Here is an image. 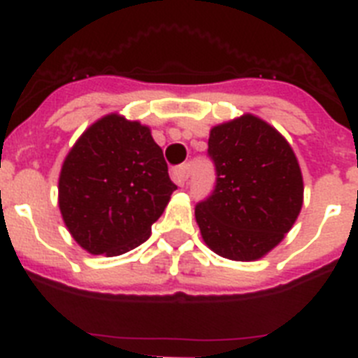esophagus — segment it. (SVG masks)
Returning <instances> with one entry per match:
<instances>
[{
	"label": "esophagus",
	"mask_w": 358,
	"mask_h": 358,
	"mask_svg": "<svg viewBox=\"0 0 358 358\" xmlns=\"http://www.w3.org/2000/svg\"><path fill=\"white\" fill-rule=\"evenodd\" d=\"M172 179L177 186H185V182L188 181V166L181 164V166H176L172 170Z\"/></svg>",
	"instance_id": "1"
}]
</instances>
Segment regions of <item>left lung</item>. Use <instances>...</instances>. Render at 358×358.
Listing matches in <instances>:
<instances>
[{
	"mask_svg": "<svg viewBox=\"0 0 358 358\" xmlns=\"http://www.w3.org/2000/svg\"><path fill=\"white\" fill-rule=\"evenodd\" d=\"M213 194L195 208L204 243L235 262L260 260L296 222L303 176L289 141L267 122L242 115L210 131Z\"/></svg>",
	"mask_w": 358,
	"mask_h": 358,
	"instance_id": "left-lung-1",
	"label": "left lung"
}]
</instances>
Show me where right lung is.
I'll return each mask as SVG.
<instances>
[{"label": "right lung", "instance_id": "obj_1", "mask_svg": "<svg viewBox=\"0 0 358 358\" xmlns=\"http://www.w3.org/2000/svg\"><path fill=\"white\" fill-rule=\"evenodd\" d=\"M177 186L150 129L118 113L82 132L59 176V208L73 240L118 256L150 236Z\"/></svg>", "mask_w": 358, "mask_h": 358}]
</instances>
